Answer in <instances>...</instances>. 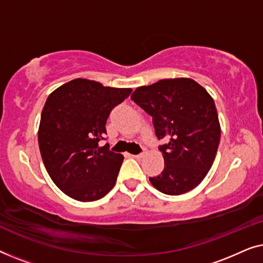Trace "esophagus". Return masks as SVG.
<instances>
[{"label": "esophagus", "instance_id": "34e87169", "mask_svg": "<svg viewBox=\"0 0 263 263\" xmlns=\"http://www.w3.org/2000/svg\"><path fill=\"white\" fill-rule=\"evenodd\" d=\"M143 156H145V154L140 153V154H134V156H132V157L135 158V159H141V158H143Z\"/></svg>", "mask_w": 263, "mask_h": 263}]
</instances>
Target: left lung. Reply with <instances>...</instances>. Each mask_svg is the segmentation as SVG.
Masks as SVG:
<instances>
[{
  "label": "left lung",
  "mask_w": 263,
  "mask_h": 263,
  "mask_svg": "<svg viewBox=\"0 0 263 263\" xmlns=\"http://www.w3.org/2000/svg\"><path fill=\"white\" fill-rule=\"evenodd\" d=\"M130 98L153 118L164 170L149 177L154 188L181 195L196 188L211 170L220 141V123L210 93L189 78L141 86Z\"/></svg>",
  "instance_id": "1"
}]
</instances>
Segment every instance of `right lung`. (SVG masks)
<instances>
[{"label": "right lung", "instance_id": "1", "mask_svg": "<svg viewBox=\"0 0 263 263\" xmlns=\"http://www.w3.org/2000/svg\"><path fill=\"white\" fill-rule=\"evenodd\" d=\"M132 88L75 79L50 93L38 129L42 159L57 188L71 199L91 202L114 188L124 157L99 146L111 110Z\"/></svg>", "mask_w": 263, "mask_h": 263}]
</instances>
